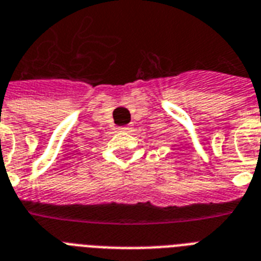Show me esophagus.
Listing matches in <instances>:
<instances>
[{
	"label": "esophagus",
	"instance_id": "34e87169",
	"mask_svg": "<svg viewBox=\"0 0 261 261\" xmlns=\"http://www.w3.org/2000/svg\"><path fill=\"white\" fill-rule=\"evenodd\" d=\"M118 130L119 131H128V130H130V128H128V127H119Z\"/></svg>",
	"mask_w": 261,
	"mask_h": 261
}]
</instances>
